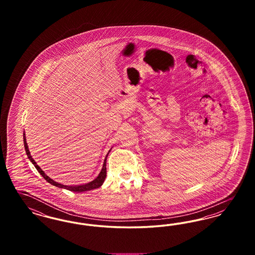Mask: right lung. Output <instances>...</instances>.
Wrapping results in <instances>:
<instances>
[{
    "mask_svg": "<svg viewBox=\"0 0 255 255\" xmlns=\"http://www.w3.org/2000/svg\"><path fill=\"white\" fill-rule=\"evenodd\" d=\"M24 149H25V153H26V155H27V157L29 158V160L32 162V164L35 166V168H36L37 171L42 175V177L47 181V182H49L50 184H52V185H55V186H57V187H60V188H65V189H68V190H70V191H73V192H76V193H79V192H84V191H89V190H93V189H96V188H98V187H100L102 184H103V182L105 181V178H106V173H107V171H106V160H107V157H108V154H107V156H106V158L104 159V163H103V166H102V169L100 171V173H99V175L97 176V178L94 180V181H92V182H88V183H85V184H80V185H64V184H61V183H58V182H54L53 180H51L49 177H48L45 173H44V171L41 169L38 165H37L36 162H35V160L32 158V157L30 156V153H29V150H28V146H27V143H26V140H25V135H24Z\"/></svg>",
    "mask_w": 255,
    "mask_h": 255,
    "instance_id": "right-lung-1",
    "label": "right lung"
}]
</instances>
